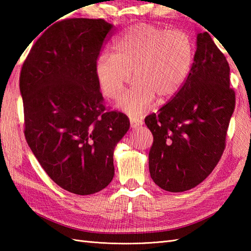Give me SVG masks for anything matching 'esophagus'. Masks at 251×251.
Listing matches in <instances>:
<instances>
[{"label": "esophagus", "mask_w": 251, "mask_h": 251, "mask_svg": "<svg viewBox=\"0 0 251 251\" xmlns=\"http://www.w3.org/2000/svg\"><path fill=\"white\" fill-rule=\"evenodd\" d=\"M140 125H142V120L141 119H139V117H135V116L130 117L131 128H137V127H139Z\"/></svg>", "instance_id": "obj_1"}]
</instances>
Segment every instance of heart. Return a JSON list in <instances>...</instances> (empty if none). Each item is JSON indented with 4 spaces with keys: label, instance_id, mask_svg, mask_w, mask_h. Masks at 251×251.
Segmentation results:
<instances>
[{
    "label": "heart",
    "instance_id": "heart-1",
    "mask_svg": "<svg viewBox=\"0 0 251 251\" xmlns=\"http://www.w3.org/2000/svg\"><path fill=\"white\" fill-rule=\"evenodd\" d=\"M194 50L190 36L181 31L149 24L130 26L117 39L112 54L101 55L95 72L105 97H120L132 72L134 85L117 105L129 113H140L177 94L188 78Z\"/></svg>",
    "mask_w": 251,
    "mask_h": 251
}]
</instances>
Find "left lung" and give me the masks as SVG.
Returning a JSON list of instances; mask_svg holds the SVG:
<instances>
[{"label": "left lung", "mask_w": 251, "mask_h": 251, "mask_svg": "<svg viewBox=\"0 0 251 251\" xmlns=\"http://www.w3.org/2000/svg\"><path fill=\"white\" fill-rule=\"evenodd\" d=\"M197 49L182 87L146 117L153 135L149 170L159 188L183 192L202 182L226 149L235 92L230 67L208 32L197 34Z\"/></svg>", "instance_id": "1"}]
</instances>
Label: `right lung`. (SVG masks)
Segmentation results:
<instances>
[{
  "label": "right lung",
  "instance_id": "obj_1",
  "mask_svg": "<svg viewBox=\"0 0 251 251\" xmlns=\"http://www.w3.org/2000/svg\"><path fill=\"white\" fill-rule=\"evenodd\" d=\"M112 29L103 19L58 21L36 40L20 72L25 140L50 178L77 195L111 182L114 148L130 125L104 105L95 72Z\"/></svg>",
  "mask_w": 251,
  "mask_h": 251
}]
</instances>
